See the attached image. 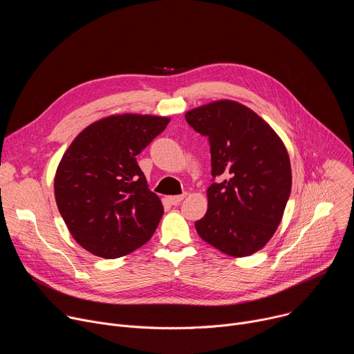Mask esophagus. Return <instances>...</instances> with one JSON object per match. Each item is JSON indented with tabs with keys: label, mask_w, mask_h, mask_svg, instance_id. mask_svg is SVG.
Here are the masks:
<instances>
[{
	"label": "esophagus",
	"mask_w": 354,
	"mask_h": 354,
	"mask_svg": "<svg viewBox=\"0 0 354 354\" xmlns=\"http://www.w3.org/2000/svg\"><path fill=\"white\" fill-rule=\"evenodd\" d=\"M185 196L186 194H178V196H169L168 197V201H169V203L171 205H174V206H176V205H179L180 203V201L185 198Z\"/></svg>",
	"instance_id": "esophagus-1"
}]
</instances>
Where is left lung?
Instances as JSON below:
<instances>
[{"label": "left lung", "mask_w": 354, "mask_h": 354, "mask_svg": "<svg viewBox=\"0 0 354 354\" xmlns=\"http://www.w3.org/2000/svg\"><path fill=\"white\" fill-rule=\"evenodd\" d=\"M186 122L207 136L212 175L200 238L223 254L243 258L276 232L291 192V165L276 131L254 111L223 99L189 111Z\"/></svg>", "instance_id": "1"}]
</instances>
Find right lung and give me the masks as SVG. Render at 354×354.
I'll return each instance as SVG.
<instances>
[{
  "mask_svg": "<svg viewBox=\"0 0 354 354\" xmlns=\"http://www.w3.org/2000/svg\"><path fill=\"white\" fill-rule=\"evenodd\" d=\"M169 120L112 115L85 127L67 148L55 176L56 203L73 238L92 255H129L156 232L164 207L136 156Z\"/></svg>",
  "mask_w": 354,
  "mask_h": 354,
  "instance_id": "1",
  "label": "right lung"
}]
</instances>
